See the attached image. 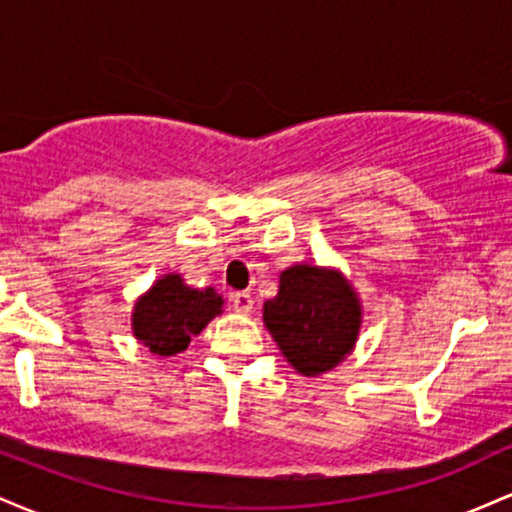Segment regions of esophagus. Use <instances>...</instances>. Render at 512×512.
<instances>
[{
  "label": "esophagus",
  "instance_id": "esophagus-1",
  "mask_svg": "<svg viewBox=\"0 0 512 512\" xmlns=\"http://www.w3.org/2000/svg\"><path fill=\"white\" fill-rule=\"evenodd\" d=\"M231 303H233V308L238 310V313H252V308H255V301H252V296L250 293H245V291H238V293H233L231 296Z\"/></svg>",
  "mask_w": 512,
  "mask_h": 512
}]
</instances>
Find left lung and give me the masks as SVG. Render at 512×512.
Masks as SVG:
<instances>
[{
  "label": "left lung",
  "instance_id": "obj_1",
  "mask_svg": "<svg viewBox=\"0 0 512 512\" xmlns=\"http://www.w3.org/2000/svg\"><path fill=\"white\" fill-rule=\"evenodd\" d=\"M262 320L291 368L317 378L354 351L363 305L337 267L303 262L279 274V293L264 303Z\"/></svg>",
  "mask_w": 512,
  "mask_h": 512
}]
</instances>
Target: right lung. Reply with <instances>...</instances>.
Segmentation results:
<instances>
[{
    "instance_id": "add662e5",
    "label": "right lung",
    "mask_w": 512,
    "mask_h": 512,
    "mask_svg": "<svg viewBox=\"0 0 512 512\" xmlns=\"http://www.w3.org/2000/svg\"><path fill=\"white\" fill-rule=\"evenodd\" d=\"M223 313V296L214 289H192L182 274H163L134 301L132 334L151 354L175 356L192 337Z\"/></svg>"
}]
</instances>
